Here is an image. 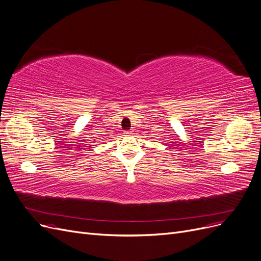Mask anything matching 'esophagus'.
Segmentation results:
<instances>
[{"label": "esophagus", "instance_id": "34e87169", "mask_svg": "<svg viewBox=\"0 0 261 261\" xmlns=\"http://www.w3.org/2000/svg\"><path fill=\"white\" fill-rule=\"evenodd\" d=\"M125 134H126V135H130V134H132V130H127V132H125Z\"/></svg>", "mask_w": 261, "mask_h": 261}]
</instances>
